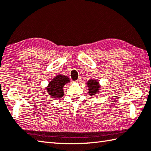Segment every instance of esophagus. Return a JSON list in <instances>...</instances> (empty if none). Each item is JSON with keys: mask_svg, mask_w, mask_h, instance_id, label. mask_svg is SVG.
<instances>
[{"mask_svg": "<svg viewBox=\"0 0 151 151\" xmlns=\"http://www.w3.org/2000/svg\"><path fill=\"white\" fill-rule=\"evenodd\" d=\"M81 77H78V80H77V81H76V82H78V83H80V82H81Z\"/></svg>", "mask_w": 151, "mask_h": 151, "instance_id": "34e87169", "label": "esophagus"}]
</instances>
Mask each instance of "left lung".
Instances as JSON below:
<instances>
[{"mask_svg":"<svg viewBox=\"0 0 151 151\" xmlns=\"http://www.w3.org/2000/svg\"><path fill=\"white\" fill-rule=\"evenodd\" d=\"M87 85L89 88V94L90 95H95L99 92L100 86L97 80H89L87 82Z\"/></svg>","mask_w":151,"mask_h":151,"instance_id":"1","label":"left lung"}]
</instances>
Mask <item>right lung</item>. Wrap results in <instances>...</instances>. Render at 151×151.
Instances as JSON below:
<instances>
[{"label":"right lung","instance_id":"obj_1","mask_svg":"<svg viewBox=\"0 0 151 151\" xmlns=\"http://www.w3.org/2000/svg\"><path fill=\"white\" fill-rule=\"evenodd\" d=\"M69 82L67 76L58 75L49 82L46 90L52 98H62L63 96V86Z\"/></svg>","mask_w":151,"mask_h":151}]
</instances>
